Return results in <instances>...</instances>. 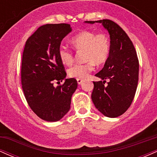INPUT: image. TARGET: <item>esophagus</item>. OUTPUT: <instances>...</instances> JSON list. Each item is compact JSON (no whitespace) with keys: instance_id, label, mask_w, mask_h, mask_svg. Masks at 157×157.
I'll return each mask as SVG.
<instances>
[{"instance_id":"1","label":"esophagus","mask_w":157,"mask_h":157,"mask_svg":"<svg viewBox=\"0 0 157 157\" xmlns=\"http://www.w3.org/2000/svg\"><path fill=\"white\" fill-rule=\"evenodd\" d=\"M77 83L80 85V84L82 83V81H83V80H82V79H80V78H77Z\"/></svg>"}]
</instances>
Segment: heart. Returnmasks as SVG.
<instances>
[{
	"label": "heart",
	"mask_w": 157,
	"mask_h": 157,
	"mask_svg": "<svg viewBox=\"0 0 157 157\" xmlns=\"http://www.w3.org/2000/svg\"><path fill=\"white\" fill-rule=\"evenodd\" d=\"M71 44L77 51L83 50V58L86 61L68 68V75L71 77L85 78L93 71L95 64H104L110 56L111 42L109 35L104 32H81L71 39ZM58 55L63 64L68 66L74 62L73 52L66 46L59 48Z\"/></svg>",
	"instance_id": "1"
}]
</instances>
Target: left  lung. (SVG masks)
Wrapping results in <instances>:
<instances>
[{
  "label": "left lung",
  "mask_w": 157,
  "mask_h": 157,
  "mask_svg": "<svg viewBox=\"0 0 157 157\" xmlns=\"http://www.w3.org/2000/svg\"><path fill=\"white\" fill-rule=\"evenodd\" d=\"M100 23L108 30L111 52L104 67L95 76L91 99L95 107L108 117H117L128 109L134 100L139 79V60L132 41L117 23L109 19L86 23ZM109 82L105 85L106 80Z\"/></svg>",
  "instance_id": "obj_1"
}]
</instances>
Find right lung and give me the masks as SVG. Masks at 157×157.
<instances>
[{"mask_svg":"<svg viewBox=\"0 0 157 157\" xmlns=\"http://www.w3.org/2000/svg\"><path fill=\"white\" fill-rule=\"evenodd\" d=\"M71 31L68 23L40 26L27 39L21 63V84L27 103L34 113L48 122L60 120L69 111L77 80L66 79L58 55L62 40Z\"/></svg>","mask_w":157,"mask_h":157,"instance_id":"add662e5","label":"right lung"}]
</instances>
